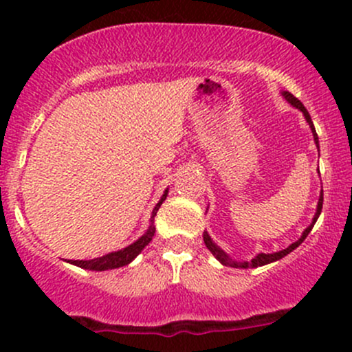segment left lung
<instances>
[{"label":"left lung","mask_w":352,"mask_h":352,"mask_svg":"<svg viewBox=\"0 0 352 352\" xmlns=\"http://www.w3.org/2000/svg\"><path fill=\"white\" fill-rule=\"evenodd\" d=\"M281 95H283V97L286 98L287 104L293 105L294 109L301 110V113H303L305 119H307L308 126H310L311 134H314V141H315V144H317V148H318V136H317V131H315V126H314V122H311V117H310V113H308V110L305 109V105L301 104V102L298 100V98L294 97V95H291L289 91H281ZM322 204H324V190H322V192H320V197H318L317 211H315V216H314V219H311L310 226H307V228H305V232L301 233V236H300V239L296 240V242L291 243L289 247L285 248V250L274 252V254H257V255H255L254 258H252V261H242V262H240V261H235V258H232V257H230L228 254H226L225 250H223V248H219L218 245H216L214 242H212V239H211V236H209V233H208V232H204V235H202V239H204V243H206V247L209 248V252H211V254L214 255V257L218 258V261L221 262L223 265H228V267H235V269H250V267L254 269V267H261V265L271 264V262L279 261V258H283V257H285V255L289 254V252H293L294 248L300 247V245L303 243V240L307 239L308 233L311 232V228H314V225H315V223H317L318 216H320V212H322Z\"/></svg>","instance_id":"left-lung-1"}]
</instances>
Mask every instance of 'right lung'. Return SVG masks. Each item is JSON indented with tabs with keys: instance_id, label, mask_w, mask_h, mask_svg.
Here are the masks:
<instances>
[{
	"instance_id": "obj_1",
	"label": "right lung",
	"mask_w": 352,
	"mask_h": 352,
	"mask_svg": "<svg viewBox=\"0 0 352 352\" xmlns=\"http://www.w3.org/2000/svg\"><path fill=\"white\" fill-rule=\"evenodd\" d=\"M166 196H168V189H165L163 196L160 197V201L156 202V206L153 208V212H151V218H150V226H148L146 232L140 236L134 243L127 245L126 248H120L117 252H110L107 255H102V257L97 258H91V261H67L71 262L73 265H78L81 269H88V271H109V269H117V267H122V265L131 264L138 255L141 254L144 247L151 242L155 235V216L158 212L160 206L163 204Z\"/></svg>"
}]
</instances>
